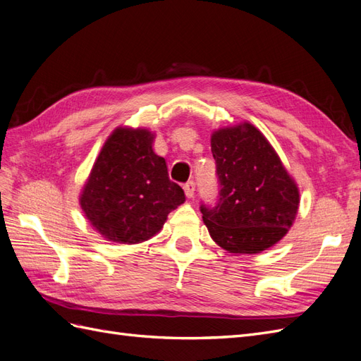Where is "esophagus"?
I'll return each mask as SVG.
<instances>
[{"instance_id":"34e87169","label":"esophagus","mask_w":361,"mask_h":361,"mask_svg":"<svg viewBox=\"0 0 361 361\" xmlns=\"http://www.w3.org/2000/svg\"><path fill=\"white\" fill-rule=\"evenodd\" d=\"M184 192H186V197L188 198L195 197V183L188 181L186 184H184Z\"/></svg>"}]
</instances>
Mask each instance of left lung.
<instances>
[{"label": "left lung", "mask_w": 361, "mask_h": 361, "mask_svg": "<svg viewBox=\"0 0 361 361\" xmlns=\"http://www.w3.org/2000/svg\"><path fill=\"white\" fill-rule=\"evenodd\" d=\"M210 145L221 188L216 207L201 206L210 238L235 255L269 250L298 215V184L250 122L216 129Z\"/></svg>", "instance_id": "left-lung-1"}]
</instances>
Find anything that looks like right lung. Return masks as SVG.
<instances>
[{
    "label": "right lung",
    "mask_w": 361,
    "mask_h": 361,
    "mask_svg": "<svg viewBox=\"0 0 361 361\" xmlns=\"http://www.w3.org/2000/svg\"><path fill=\"white\" fill-rule=\"evenodd\" d=\"M155 134L118 126L102 146L79 195L90 226L106 241L140 244L163 228L186 197L169 180L163 157L154 152Z\"/></svg>",
    "instance_id": "1"
}]
</instances>
